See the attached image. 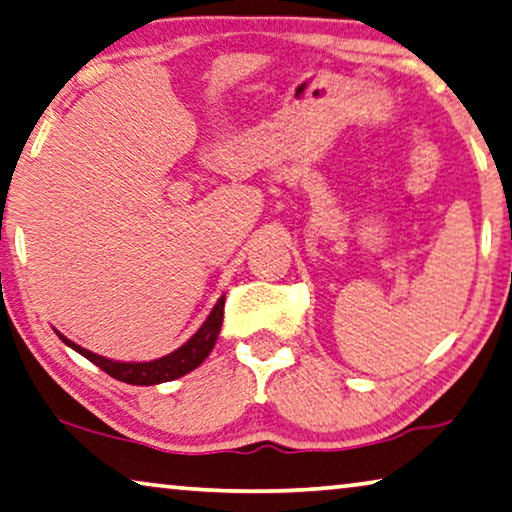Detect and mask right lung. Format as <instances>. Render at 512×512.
Masks as SVG:
<instances>
[{
  "mask_svg": "<svg viewBox=\"0 0 512 512\" xmlns=\"http://www.w3.org/2000/svg\"><path fill=\"white\" fill-rule=\"evenodd\" d=\"M223 310H225V296H220L218 303L213 305L207 322L197 329V333L186 342V345H181L177 352L167 354L163 358H156V361H147V363L110 361V358H103L94 352H89V349H82L80 345H75V342L68 340L66 335L61 333L57 335L64 345L89 358L91 363L98 365L103 372H108L110 377L126 381V384H133V386H154V384H163V381H172L188 375L190 370H195L197 365L204 363V358L211 354V349L218 340L220 326H223Z\"/></svg>",
  "mask_w": 512,
  "mask_h": 512,
  "instance_id": "right-lung-1",
  "label": "right lung"
}]
</instances>
